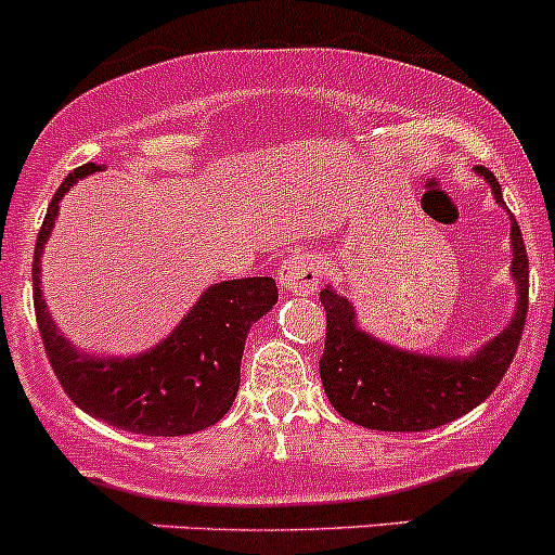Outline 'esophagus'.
Here are the masks:
<instances>
[{
    "label": "esophagus",
    "instance_id": "1",
    "mask_svg": "<svg viewBox=\"0 0 555 555\" xmlns=\"http://www.w3.org/2000/svg\"><path fill=\"white\" fill-rule=\"evenodd\" d=\"M322 275H325V261L320 254H294L280 264L278 283L280 288L291 291V294L309 296L317 291Z\"/></svg>",
    "mask_w": 555,
    "mask_h": 555
}]
</instances>
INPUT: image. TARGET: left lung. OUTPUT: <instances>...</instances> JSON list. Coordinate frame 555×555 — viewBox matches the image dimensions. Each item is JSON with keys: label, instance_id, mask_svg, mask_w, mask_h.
I'll use <instances>...</instances> for the list:
<instances>
[{"label": "left lung", "instance_id": "8db88e82", "mask_svg": "<svg viewBox=\"0 0 555 555\" xmlns=\"http://www.w3.org/2000/svg\"><path fill=\"white\" fill-rule=\"evenodd\" d=\"M475 172L490 185L495 202L506 207L493 172L482 165ZM508 217L516 307L506 330L469 357L416 353L383 344L359 327L357 311L346 296L330 285L320 291L327 311L320 377L330 403L344 420L383 433H422L459 420L493 393L512 364L527 320V248L512 211Z\"/></svg>", "mask_w": 555, "mask_h": 555}]
</instances>
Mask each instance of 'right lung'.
Returning a JSON list of instances; mask_svg holds the SVG:
<instances>
[{"label": "right lung", "mask_w": 555, "mask_h": 555, "mask_svg": "<svg viewBox=\"0 0 555 555\" xmlns=\"http://www.w3.org/2000/svg\"><path fill=\"white\" fill-rule=\"evenodd\" d=\"M104 165L76 167L49 204L34 251V307L49 364L76 406L112 427L154 438H178L215 425L233 406L241 385L246 335L278 301L272 278L209 285L178 327L133 357H96L60 333L41 296V254L62 196Z\"/></svg>", "instance_id": "obj_1"}]
</instances>
